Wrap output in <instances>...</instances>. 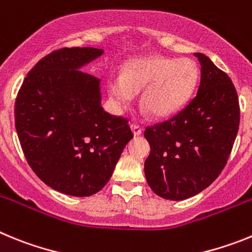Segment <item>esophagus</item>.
<instances>
[{
	"label": "esophagus",
	"mask_w": 252,
	"mask_h": 252,
	"mask_svg": "<svg viewBox=\"0 0 252 252\" xmlns=\"http://www.w3.org/2000/svg\"><path fill=\"white\" fill-rule=\"evenodd\" d=\"M131 130H132L135 136H140V135L142 133V128L140 127L139 125H131Z\"/></svg>",
	"instance_id": "obj_1"
}]
</instances>
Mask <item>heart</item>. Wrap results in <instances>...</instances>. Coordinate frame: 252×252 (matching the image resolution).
<instances>
[{
    "label": "heart",
    "instance_id": "1",
    "mask_svg": "<svg viewBox=\"0 0 252 252\" xmlns=\"http://www.w3.org/2000/svg\"><path fill=\"white\" fill-rule=\"evenodd\" d=\"M199 78V69L189 58L149 55L128 60L122 74H111L107 90L111 99L122 108L141 93L140 103L154 117L162 119L189 101Z\"/></svg>",
    "mask_w": 252,
    "mask_h": 252
}]
</instances>
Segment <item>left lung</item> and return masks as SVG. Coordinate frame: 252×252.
<instances>
[{"mask_svg": "<svg viewBox=\"0 0 252 252\" xmlns=\"http://www.w3.org/2000/svg\"><path fill=\"white\" fill-rule=\"evenodd\" d=\"M194 98L170 120L146 127L149 187L159 197L183 201L201 193L226 165L240 125L237 92L230 77L202 53Z\"/></svg>", "mask_w": 252, "mask_h": 252, "instance_id": "obj_1", "label": "left lung"}]
</instances>
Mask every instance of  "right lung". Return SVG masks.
Here are the masks:
<instances>
[{
	"label": "right lung",
	"mask_w": 252,
	"mask_h": 252,
	"mask_svg": "<svg viewBox=\"0 0 252 252\" xmlns=\"http://www.w3.org/2000/svg\"><path fill=\"white\" fill-rule=\"evenodd\" d=\"M103 49L64 48L39 60L15 103L29 165L46 186L73 197L99 192L133 137L128 121L103 110L101 81L82 68Z\"/></svg>",
	"instance_id": "right-lung-1"
}]
</instances>
